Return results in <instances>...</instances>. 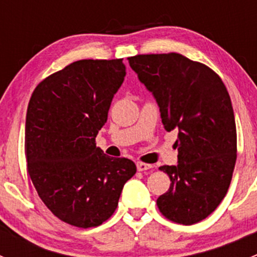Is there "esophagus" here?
Listing matches in <instances>:
<instances>
[{
	"instance_id": "1",
	"label": "esophagus",
	"mask_w": 257,
	"mask_h": 257,
	"mask_svg": "<svg viewBox=\"0 0 257 257\" xmlns=\"http://www.w3.org/2000/svg\"><path fill=\"white\" fill-rule=\"evenodd\" d=\"M152 167H153L152 164H147V163H143V162H137V169H138L139 172H144V170L150 169Z\"/></svg>"
}]
</instances>
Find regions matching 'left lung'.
<instances>
[{
  "label": "left lung",
  "instance_id": "1",
  "mask_svg": "<svg viewBox=\"0 0 257 257\" xmlns=\"http://www.w3.org/2000/svg\"><path fill=\"white\" fill-rule=\"evenodd\" d=\"M132 69L154 94L168 132L178 128V165L160 170L169 190L157 200L170 221L193 225L208 217L229 190L236 163L234 109L224 82L210 67L179 53L137 54Z\"/></svg>",
  "mask_w": 257,
  "mask_h": 257
}]
</instances>
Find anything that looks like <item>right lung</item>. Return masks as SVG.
I'll return each instance as SVG.
<instances>
[{"instance_id": "add662e5", "label": "right lung", "mask_w": 257, "mask_h": 257, "mask_svg": "<svg viewBox=\"0 0 257 257\" xmlns=\"http://www.w3.org/2000/svg\"><path fill=\"white\" fill-rule=\"evenodd\" d=\"M124 76L123 59H80L38 83L31 95L28 174L52 214L72 226L107 221L137 172L131 159L110 158L95 145Z\"/></svg>"}]
</instances>
